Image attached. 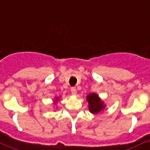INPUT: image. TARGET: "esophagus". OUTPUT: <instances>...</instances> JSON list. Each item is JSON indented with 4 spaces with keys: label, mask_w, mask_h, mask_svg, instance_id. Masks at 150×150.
Returning a JSON list of instances; mask_svg holds the SVG:
<instances>
[{
    "label": "esophagus",
    "mask_w": 150,
    "mask_h": 150,
    "mask_svg": "<svg viewBox=\"0 0 150 150\" xmlns=\"http://www.w3.org/2000/svg\"><path fill=\"white\" fill-rule=\"evenodd\" d=\"M71 92L72 94H76L77 93V91H76V88H71Z\"/></svg>",
    "instance_id": "1"
}]
</instances>
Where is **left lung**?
<instances>
[{"instance_id": "1", "label": "left lung", "mask_w": 150, "mask_h": 150, "mask_svg": "<svg viewBox=\"0 0 150 150\" xmlns=\"http://www.w3.org/2000/svg\"><path fill=\"white\" fill-rule=\"evenodd\" d=\"M87 100L89 104V110L93 114L99 113L104 108L103 102L98 98V95L95 94H90L87 96Z\"/></svg>"}]
</instances>
